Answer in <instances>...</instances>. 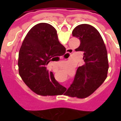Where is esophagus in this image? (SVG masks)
Here are the masks:
<instances>
[{
	"instance_id": "obj_1",
	"label": "esophagus",
	"mask_w": 121,
	"mask_h": 121,
	"mask_svg": "<svg viewBox=\"0 0 121 121\" xmlns=\"http://www.w3.org/2000/svg\"><path fill=\"white\" fill-rule=\"evenodd\" d=\"M71 52V50H70V49H68V50H67V54H67V55H69V54H70Z\"/></svg>"
}]
</instances>
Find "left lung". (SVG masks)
<instances>
[{
    "instance_id": "8db88e82",
    "label": "left lung",
    "mask_w": 121,
    "mask_h": 121,
    "mask_svg": "<svg viewBox=\"0 0 121 121\" xmlns=\"http://www.w3.org/2000/svg\"><path fill=\"white\" fill-rule=\"evenodd\" d=\"M80 45L76 51L84 52V65L79 67L67 95L86 98L99 88L107 77L109 67L106 45L99 31L91 25L82 24L73 30Z\"/></svg>"
}]
</instances>
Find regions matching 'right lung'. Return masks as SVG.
<instances>
[{"label":"right lung","instance_id":"obj_1","mask_svg":"<svg viewBox=\"0 0 121 121\" xmlns=\"http://www.w3.org/2000/svg\"><path fill=\"white\" fill-rule=\"evenodd\" d=\"M65 48L59 42L57 31L48 23H39L29 30L19 52L20 76L35 93L41 96L62 95L65 89L47 69L50 61L59 60Z\"/></svg>","mask_w":121,"mask_h":121}]
</instances>
